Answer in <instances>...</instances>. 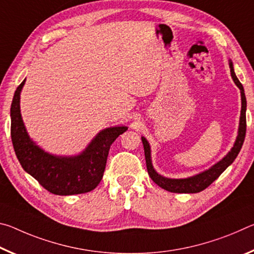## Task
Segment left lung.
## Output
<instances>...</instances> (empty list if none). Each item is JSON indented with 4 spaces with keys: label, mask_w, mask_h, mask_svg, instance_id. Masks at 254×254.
Listing matches in <instances>:
<instances>
[{
    "label": "left lung",
    "mask_w": 254,
    "mask_h": 254,
    "mask_svg": "<svg viewBox=\"0 0 254 254\" xmlns=\"http://www.w3.org/2000/svg\"><path fill=\"white\" fill-rule=\"evenodd\" d=\"M229 65L231 69V76L232 79L238 86L241 93V115H240V123H239V130H238V136H236L235 142L233 147L227 152L226 156L223 157L220 161L215 163L210 168L201 171L199 174H196L194 176L187 178H168L163 177L160 174H158L156 169L153 168L152 160H151V148L148 140L144 136H141L142 140L143 148H144V156H145V163H147L148 174L154 183H156L159 187H161L166 190L171 192H179V194H195V192H199L207 188L214 180H216L220 177L221 174L224 171L227 167L231 166L235 158L238 157L241 148H242L244 137H246V131H247V98L246 94H244V88L242 84L236 77L233 68V63L232 60H229Z\"/></svg>",
    "instance_id": "1"
}]
</instances>
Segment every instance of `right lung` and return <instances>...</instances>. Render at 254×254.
Wrapping results in <instances>:
<instances>
[{
  "label": "right lung",
  "mask_w": 254,
  "mask_h": 254,
  "mask_svg": "<svg viewBox=\"0 0 254 254\" xmlns=\"http://www.w3.org/2000/svg\"><path fill=\"white\" fill-rule=\"evenodd\" d=\"M19 85L11 104V139L16 158L29 175L55 195L84 194L95 189L104 174L111 144L127 130L126 126L106 127L76 156H56L40 148L28 134L20 110Z\"/></svg>",
  "instance_id": "obj_1"
}]
</instances>
